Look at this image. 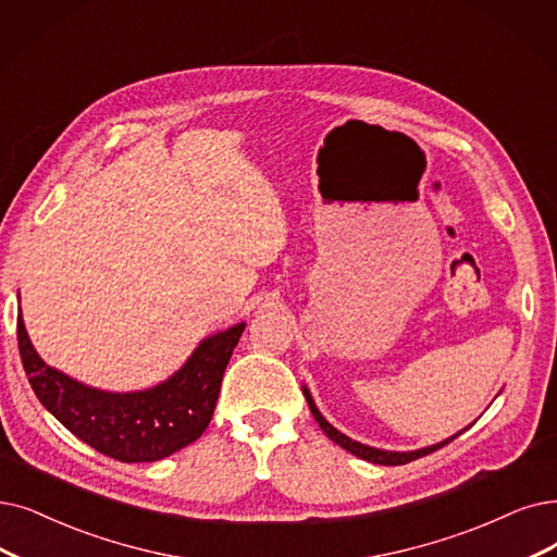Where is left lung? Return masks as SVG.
Wrapping results in <instances>:
<instances>
[{
    "instance_id": "obj_1",
    "label": "left lung",
    "mask_w": 557,
    "mask_h": 557,
    "mask_svg": "<svg viewBox=\"0 0 557 557\" xmlns=\"http://www.w3.org/2000/svg\"><path fill=\"white\" fill-rule=\"evenodd\" d=\"M304 395H306V403H308V407H310V413H313L315 420L320 422L322 432H324L331 441H336L338 446L345 448L347 453H351V455H356V457H361V459H366V461H372V463L403 466V463H409V461H413V459H418V457H425V455H430V453H434V450H438V448H443V446H448V443H450L453 438H457V436L461 434V432H459V434L446 438L443 443H436V446L422 448V450H413V453H388V450H380V448H370V446H363V443H359V441H351L349 436L341 434L336 428L329 425V422L322 418V413L318 411V407H315V403H313V397H310V393H308L306 388H304Z\"/></svg>"
}]
</instances>
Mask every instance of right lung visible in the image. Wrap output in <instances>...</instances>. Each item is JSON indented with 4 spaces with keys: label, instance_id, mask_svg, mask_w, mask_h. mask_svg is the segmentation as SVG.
Segmentation results:
<instances>
[{
    "label": "right lung",
    "instance_id": "right-lung-1",
    "mask_svg": "<svg viewBox=\"0 0 557 557\" xmlns=\"http://www.w3.org/2000/svg\"><path fill=\"white\" fill-rule=\"evenodd\" d=\"M242 331L244 324H237L203 341L169 382L123 395L88 388L46 366L22 318H17V349L40 405L65 430L111 459L135 463L164 459L206 432Z\"/></svg>",
    "mask_w": 557,
    "mask_h": 557
}]
</instances>
